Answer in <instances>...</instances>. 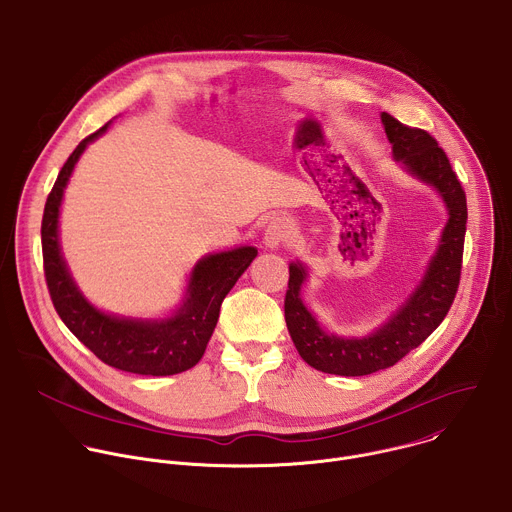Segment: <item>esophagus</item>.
Returning <instances> with one entry per match:
<instances>
[{
  "label": "esophagus",
  "instance_id": "1",
  "mask_svg": "<svg viewBox=\"0 0 512 512\" xmlns=\"http://www.w3.org/2000/svg\"><path fill=\"white\" fill-rule=\"evenodd\" d=\"M293 223L287 217H273L265 229V245L269 249H277L285 245L293 237Z\"/></svg>",
  "mask_w": 512,
  "mask_h": 512
}]
</instances>
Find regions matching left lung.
<instances>
[{"label": "left lung", "instance_id": "8db88e82", "mask_svg": "<svg viewBox=\"0 0 512 512\" xmlns=\"http://www.w3.org/2000/svg\"><path fill=\"white\" fill-rule=\"evenodd\" d=\"M382 122L394 158L410 175L438 191L448 209V223L420 285L384 325L366 337L323 331L299 297L307 277L305 267L299 261L289 265L285 323L299 356L325 374L368 376L398 364L442 323L460 283L468 211L464 189L450 160L426 130L406 126L388 112H382Z\"/></svg>", "mask_w": 512, "mask_h": 512}]
</instances>
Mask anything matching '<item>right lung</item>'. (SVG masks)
Wrapping results in <instances>:
<instances>
[{"label": "right lung", "instance_id": "1", "mask_svg": "<svg viewBox=\"0 0 512 512\" xmlns=\"http://www.w3.org/2000/svg\"><path fill=\"white\" fill-rule=\"evenodd\" d=\"M106 128L108 124L76 146L48 195L42 219V253L48 291L66 327L104 364L140 376L181 374L197 366L203 358L219 319L221 303L257 257V249L237 247L203 257L191 273L183 305L166 319L108 315L88 303L60 253L58 217L74 164L84 148Z\"/></svg>", "mask_w": 512, "mask_h": 512}]
</instances>
